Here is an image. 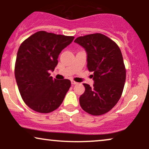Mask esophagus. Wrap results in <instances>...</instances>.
Instances as JSON below:
<instances>
[{"mask_svg":"<svg viewBox=\"0 0 149 149\" xmlns=\"http://www.w3.org/2000/svg\"><path fill=\"white\" fill-rule=\"evenodd\" d=\"M77 83H76V81H73V80H71V84H72V85H76Z\"/></svg>","mask_w":149,"mask_h":149,"instance_id":"1","label":"esophagus"}]
</instances>
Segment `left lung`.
<instances>
[{
	"instance_id": "8db88e82",
	"label": "left lung",
	"mask_w": 149,
	"mask_h": 149,
	"mask_svg": "<svg viewBox=\"0 0 149 149\" xmlns=\"http://www.w3.org/2000/svg\"><path fill=\"white\" fill-rule=\"evenodd\" d=\"M74 42L86 51L87 66L95 82L93 88L83 84L80 105L91 115H102L115 107L123 91L126 70L122 53L115 42L102 33L78 37Z\"/></svg>"
}]
</instances>
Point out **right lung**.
<instances>
[{
  "mask_svg": "<svg viewBox=\"0 0 149 149\" xmlns=\"http://www.w3.org/2000/svg\"><path fill=\"white\" fill-rule=\"evenodd\" d=\"M73 36L38 31L21 44L17 54L15 75L22 100L36 112L47 113L62 103L71 87L68 79L57 80L50 76L63 49Z\"/></svg>",
  "mask_w": 149,
  "mask_h": 149,
  "instance_id": "obj_1",
  "label": "right lung"
}]
</instances>
